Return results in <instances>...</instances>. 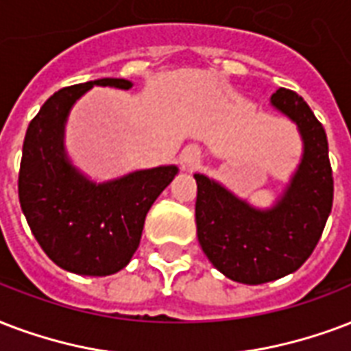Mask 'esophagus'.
Segmentation results:
<instances>
[{"instance_id":"obj_1","label":"esophagus","mask_w":351,"mask_h":351,"mask_svg":"<svg viewBox=\"0 0 351 351\" xmlns=\"http://www.w3.org/2000/svg\"><path fill=\"white\" fill-rule=\"evenodd\" d=\"M200 158H202V152H200V149L197 145H189L186 147L184 151H182L180 154V164L184 169L191 171L195 169L197 165L200 164Z\"/></svg>"}]
</instances>
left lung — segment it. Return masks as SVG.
<instances>
[{"label":"left lung","instance_id":"left-lung-1","mask_svg":"<svg viewBox=\"0 0 351 351\" xmlns=\"http://www.w3.org/2000/svg\"><path fill=\"white\" fill-rule=\"evenodd\" d=\"M271 104L296 123L304 141L300 165L267 210L204 175H195L197 235L213 267L234 282L259 285L298 271L317 247L333 204L328 138L307 103L280 88Z\"/></svg>","mask_w":351,"mask_h":351}]
</instances>
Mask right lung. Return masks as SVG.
<instances>
[{"mask_svg":"<svg viewBox=\"0 0 351 351\" xmlns=\"http://www.w3.org/2000/svg\"><path fill=\"white\" fill-rule=\"evenodd\" d=\"M93 86L132 88L125 79H97L53 93L29 123L18 195L29 228L47 258L82 276H108L127 267L140 247L147 211L178 173L176 165L92 182L64 149V127L75 101Z\"/></svg>","mask_w":351,"mask_h":351,"instance_id":"right-lung-1","label":"right lung"}]
</instances>
